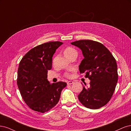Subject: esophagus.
Segmentation results:
<instances>
[{
	"instance_id": "obj_1",
	"label": "esophagus",
	"mask_w": 131,
	"mask_h": 131,
	"mask_svg": "<svg viewBox=\"0 0 131 131\" xmlns=\"http://www.w3.org/2000/svg\"><path fill=\"white\" fill-rule=\"evenodd\" d=\"M73 81H68L67 82V85H71V84H73Z\"/></svg>"
}]
</instances>
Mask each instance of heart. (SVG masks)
<instances>
[{
  "instance_id": "b5f03b06",
  "label": "heart",
  "mask_w": 131,
  "mask_h": 131,
  "mask_svg": "<svg viewBox=\"0 0 131 131\" xmlns=\"http://www.w3.org/2000/svg\"><path fill=\"white\" fill-rule=\"evenodd\" d=\"M74 53H77L76 50H75L72 47H67L65 50H64V54L66 58L70 57L71 55H72ZM65 75L67 77H70V74L69 73H66Z\"/></svg>"
}]
</instances>
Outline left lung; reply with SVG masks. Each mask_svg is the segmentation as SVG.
I'll return each mask as SVG.
<instances>
[{
	"mask_svg": "<svg viewBox=\"0 0 131 131\" xmlns=\"http://www.w3.org/2000/svg\"><path fill=\"white\" fill-rule=\"evenodd\" d=\"M82 50L84 59L79 66L81 73L90 80L78 96L88 108L96 109L106 104L113 95L118 80L116 60L111 52L98 42L83 40L71 43ZM86 85V84H85Z\"/></svg>",
	"mask_w": 131,
	"mask_h": 131,
	"instance_id": "left-lung-1",
	"label": "left lung"
}]
</instances>
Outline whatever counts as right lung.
I'll use <instances>...</instances> for the list:
<instances>
[{
  "mask_svg": "<svg viewBox=\"0 0 131 131\" xmlns=\"http://www.w3.org/2000/svg\"><path fill=\"white\" fill-rule=\"evenodd\" d=\"M63 43L49 42L32 48L20 60L17 83L22 98L32 110L45 113L59 101L65 82L50 84L48 70L52 69V57Z\"/></svg>",
  "mask_w": 131,
  "mask_h": 131,
  "instance_id": "obj_1",
  "label": "right lung"
}]
</instances>
